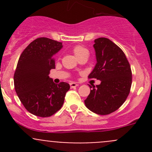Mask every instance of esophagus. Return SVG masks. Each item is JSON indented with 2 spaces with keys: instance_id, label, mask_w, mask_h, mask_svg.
Listing matches in <instances>:
<instances>
[{
  "instance_id": "esophagus-1",
  "label": "esophagus",
  "mask_w": 152,
  "mask_h": 152,
  "mask_svg": "<svg viewBox=\"0 0 152 152\" xmlns=\"http://www.w3.org/2000/svg\"><path fill=\"white\" fill-rule=\"evenodd\" d=\"M78 85H78V84H76V83H75V82H70V87H71V88H73V87H77Z\"/></svg>"
}]
</instances>
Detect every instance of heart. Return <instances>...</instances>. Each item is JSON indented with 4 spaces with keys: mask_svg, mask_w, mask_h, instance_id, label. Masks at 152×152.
Masks as SVG:
<instances>
[{
    "mask_svg": "<svg viewBox=\"0 0 152 152\" xmlns=\"http://www.w3.org/2000/svg\"><path fill=\"white\" fill-rule=\"evenodd\" d=\"M73 52L74 53V54L77 56L78 59H79V57H81L82 56H83V55L88 54L89 53L88 50H87L86 48L79 45H75V46L73 48Z\"/></svg>",
    "mask_w": 152,
    "mask_h": 152,
    "instance_id": "b5f03b06",
    "label": "heart"
}]
</instances>
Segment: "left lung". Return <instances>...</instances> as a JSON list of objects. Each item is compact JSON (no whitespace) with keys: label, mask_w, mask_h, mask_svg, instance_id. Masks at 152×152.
Returning a JSON list of instances; mask_svg holds the SVG:
<instances>
[{"label":"left lung","mask_w":152,"mask_h":152,"mask_svg":"<svg viewBox=\"0 0 152 152\" xmlns=\"http://www.w3.org/2000/svg\"><path fill=\"white\" fill-rule=\"evenodd\" d=\"M93 47L97 63L88 78L101 80V84L90 86L93 89L85 104L93 113L105 115L116 111L126 100L132 81L131 67L123 50L110 39H96Z\"/></svg>","instance_id":"left-lung-1"}]
</instances>
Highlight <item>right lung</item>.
I'll list each match as a JSON object with an SVG mask.
<instances>
[{
	"instance_id": "obj_1",
	"label": "right lung",
	"mask_w": 152,
	"mask_h": 152,
	"mask_svg": "<svg viewBox=\"0 0 152 152\" xmlns=\"http://www.w3.org/2000/svg\"><path fill=\"white\" fill-rule=\"evenodd\" d=\"M62 48V42L39 37L20 56L14 74L15 91L24 107L34 115L50 117L63 105L70 85L63 82L56 85L48 76L55 68L53 56Z\"/></svg>"
}]
</instances>
